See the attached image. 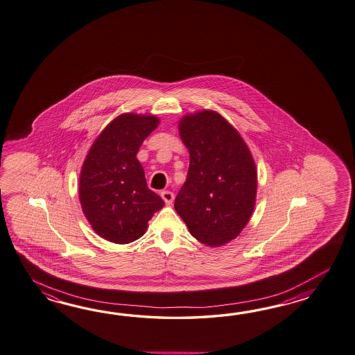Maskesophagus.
Instances as JSON below:
<instances>
[{
	"mask_svg": "<svg viewBox=\"0 0 355 355\" xmlns=\"http://www.w3.org/2000/svg\"><path fill=\"white\" fill-rule=\"evenodd\" d=\"M162 198L164 200V202H166V205H171L174 200L173 192H171V191H163V192H162Z\"/></svg>",
	"mask_w": 355,
	"mask_h": 355,
	"instance_id": "34e87169",
	"label": "esophagus"
}]
</instances>
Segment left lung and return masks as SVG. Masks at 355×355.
<instances>
[{
	"label": "left lung",
	"instance_id": "8db88e82",
	"mask_svg": "<svg viewBox=\"0 0 355 355\" xmlns=\"http://www.w3.org/2000/svg\"><path fill=\"white\" fill-rule=\"evenodd\" d=\"M189 153L187 180L174 209L191 236L209 247L233 241L252 216L257 171L245 140L215 110L186 114L178 125Z\"/></svg>",
	"mask_w": 355,
	"mask_h": 355
}]
</instances>
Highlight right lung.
<instances>
[{
    "label": "right lung",
    "mask_w": 355,
    "mask_h": 355,
    "mask_svg": "<svg viewBox=\"0 0 355 355\" xmlns=\"http://www.w3.org/2000/svg\"><path fill=\"white\" fill-rule=\"evenodd\" d=\"M159 125L153 114L123 113L95 139L81 166L79 198L83 213L98 236L126 245L148 229L164 201L148 189L136 158L144 140Z\"/></svg>",
    "instance_id": "add662e5"
}]
</instances>
